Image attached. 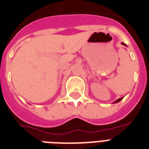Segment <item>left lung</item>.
I'll return each instance as SVG.
<instances>
[{"instance_id": "left-lung-1", "label": "left lung", "mask_w": 149, "mask_h": 149, "mask_svg": "<svg viewBox=\"0 0 149 149\" xmlns=\"http://www.w3.org/2000/svg\"><path fill=\"white\" fill-rule=\"evenodd\" d=\"M121 44H122V45H126L124 42H122V43H121ZM122 99H123V97L119 98V99H118V100H115V101L113 102V104H116V103H118V102H120V100H122Z\"/></svg>"}]
</instances>
